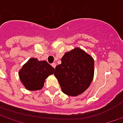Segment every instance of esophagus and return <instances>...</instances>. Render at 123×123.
Here are the masks:
<instances>
[{
    "instance_id": "34e87169",
    "label": "esophagus",
    "mask_w": 123,
    "mask_h": 123,
    "mask_svg": "<svg viewBox=\"0 0 123 123\" xmlns=\"http://www.w3.org/2000/svg\"><path fill=\"white\" fill-rule=\"evenodd\" d=\"M51 66H53V67L55 68L56 67V64H55V63H53V64H51Z\"/></svg>"
}]
</instances>
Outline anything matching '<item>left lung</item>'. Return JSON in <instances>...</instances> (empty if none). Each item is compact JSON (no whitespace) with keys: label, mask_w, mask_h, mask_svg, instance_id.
I'll list each match as a JSON object with an SVG mask.
<instances>
[{"label":"left lung","mask_w":123,"mask_h":123,"mask_svg":"<svg viewBox=\"0 0 123 123\" xmlns=\"http://www.w3.org/2000/svg\"><path fill=\"white\" fill-rule=\"evenodd\" d=\"M62 64L56 66L54 75L66 95L77 97L89 87L94 77V61L80 48L66 53Z\"/></svg>","instance_id":"1"}]
</instances>
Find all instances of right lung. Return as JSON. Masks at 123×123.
<instances>
[{"mask_svg": "<svg viewBox=\"0 0 123 123\" xmlns=\"http://www.w3.org/2000/svg\"><path fill=\"white\" fill-rule=\"evenodd\" d=\"M55 68L46 61H39L32 57L19 70V77L22 85L30 91L40 90L44 85L45 79L54 73Z\"/></svg>", "mask_w": 123, "mask_h": 123, "instance_id": "add662e5", "label": "right lung"}]
</instances>
